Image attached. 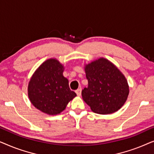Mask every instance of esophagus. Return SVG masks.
Listing matches in <instances>:
<instances>
[{
    "mask_svg": "<svg viewBox=\"0 0 154 154\" xmlns=\"http://www.w3.org/2000/svg\"><path fill=\"white\" fill-rule=\"evenodd\" d=\"M75 93L77 94L78 96H81V88H79V89L75 90Z\"/></svg>",
    "mask_w": 154,
    "mask_h": 154,
    "instance_id": "esophagus-1",
    "label": "esophagus"
}]
</instances>
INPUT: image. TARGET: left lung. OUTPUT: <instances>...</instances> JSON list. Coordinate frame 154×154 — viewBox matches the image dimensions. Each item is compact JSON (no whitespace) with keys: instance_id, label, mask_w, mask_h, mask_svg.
I'll return each mask as SVG.
<instances>
[{"instance_id":"obj_1","label":"left lung","mask_w":154,"mask_h":154,"mask_svg":"<svg viewBox=\"0 0 154 154\" xmlns=\"http://www.w3.org/2000/svg\"><path fill=\"white\" fill-rule=\"evenodd\" d=\"M88 88L82 97L91 110L100 114L114 113L123 106L129 94L125 77L106 59L100 58L85 67Z\"/></svg>"}]
</instances>
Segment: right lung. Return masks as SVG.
Returning a JSON list of instances; mask_svg holds the SVG:
<instances>
[{
    "label": "right lung",
    "mask_w": 154,
    "mask_h": 154,
    "mask_svg": "<svg viewBox=\"0 0 154 154\" xmlns=\"http://www.w3.org/2000/svg\"><path fill=\"white\" fill-rule=\"evenodd\" d=\"M64 66L55 59L43 63L35 71L28 86L29 98L35 108L49 115H57L66 108L76 94L70 90L63 75Z\"/></svg>",
    "instance_id": "1"
}]
</instances>
